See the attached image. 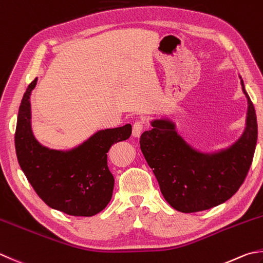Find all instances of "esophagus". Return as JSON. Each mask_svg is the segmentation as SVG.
Returning a JSON list of instances; mask_svg holds the SVG:
<instances>
[{
	"mask_svg": "<svg viewBox=\"0 0 263 263\" xmlns=\"http://www.w3.org/2000/svg\"><path fill=\"white\" fill-rule=\"evenodd\" d=\"M143 129H144V122H143V121H136L133 125V136L134 137H140Z\"/></svg>",
	"mask_w": 263,
	"mask_h": 263,
	"instance_id": "obj_1",
	"label": "esophagus"
}]
</instances>
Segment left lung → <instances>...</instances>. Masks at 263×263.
<instances>
[{"instance_id":"1","label":"left lung","mask_w":263,"mask_h":263,"mask_svg":"<svg viewBox=\"0 0 263 263\" xmlns=\"http://www.w3.org/2000/svg\"><path fill=\"white\" fill-rule=\"evenodd\" d=\"M249 103L246 128L234 145L217 153H200L186 144L170 120H155L144 132L140 145L156 175L160 191L173 209L196 213L215 207L235 195L244 183L253 160L257 123L254 105Z\"/></svg>"}]
</instances>
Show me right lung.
Segmentation results:
<instances>
[{
	"mask_svg": "<svg viewBox=\"0 0 263 263\" xmlns=\"http://www.w3.org/2000/svg\"><path fill=\"white\" fill-rule=\"evenodd\" d=\"M29 83L19 106L14 146L22 171L37 196L53 210L73 216H92L111 200L115 178L107 167L110 147L132 135V125L100 130L71 151L42 146L31 129Z\"/></svg>",
	"mask_w": 263,
	"mask_h": 263,
	"instance_id": "add662e5",
	"label": "right lung"
}]
</instances>
